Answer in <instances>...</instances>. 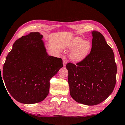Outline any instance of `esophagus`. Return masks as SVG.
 <instances>
[{
  "instance_id": "esophagus-1",
  "label": "esophagus",
  "mask_w": 125,
  "mask_h": 125,
  "mask_svg": "<svg viewBox=\"0 0 125 125\" xmlns=\"http://www.w3.org/2000/svg\"><path fill=\"white\" fill-rule=\"evenodd\" d=\"M62 59H63V66H66L67 62H68V59H67V57L66 55H63V57H62Z\"/></svg>"
}]
</instances>
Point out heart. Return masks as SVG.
<instances>
[{
    "label": "heart",
    "instance_id": "1",
    "mask_svg": "<svg viewBox=\"0 0 125 125\" xmlns=\"http://www.w3.org/2000/svg\"><path fill=\"white\" fill-rule=\"evenodd\" d=\"M70 48L73 49L72 59L74 62H80L87 56L91 48V44L88 41H84L80 37L73 39L69 45Z\"/></svg>",
    "mask_w": 125,
    "mask_h": 125
}]
</instances>
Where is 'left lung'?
<instances>
[{
	"label": "left lung",
	"mask_w": 125,
	"mask_h": 125,
	"mask_svg": "<svg viewBox=\"0 0 125 125\" xmlns=\"http://www.w3.org/2000/svg\"><path fill=\"white\" fill-rule=\"evenodd\" d=\"M92 48L82 61L66 65L70 94L88 106L98 104L112 94L116 82L114 53L101 33L92 31Z\"/></svg>",
	"instance_id": "8db88e82"
}]
</instances>
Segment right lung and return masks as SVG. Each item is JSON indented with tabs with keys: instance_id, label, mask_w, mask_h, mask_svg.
Masks as SVG:
<instances>
[{
	"instance_id": "1",
	"label": "right lung",
	"mask_w": 125,
	"mask_h": 125,
	"mask_svg": "<svg viewBox=\"0 0 125 125\" xmlns=\"http://www.w3.org/2000/svg\"><path fill=\"white\" fill-rule=\"evenodd\" d=\"M42 38L39 32H31L17 39L0 74L11 96L22 104L44 100L49 94L50 80L63 67L62 59L47 54Z\"/></svg>"
}]
</instances>
